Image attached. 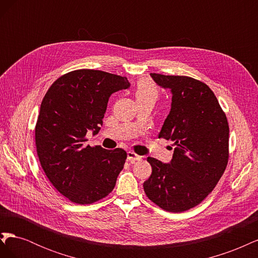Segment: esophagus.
I'll list each match as a JSON object with an SVG mask.
<instances>
[{"label": "esophagus", "instance_id": "1", "mask_svg": "<svg viewBox=\"0 0 258 258\" xmlns=\"http://www.w3.org/2000/svg\"><path fill=\"white\" fill-rule=\"evenodd\" d=\"M127 159H128V161H130L131 163H134V162H136V161H138V160H141L142 157H141V156L137 155V154L134 153V152H128V153H127Z\"/></svg>", "mask_w": 258, "mask_h": 258}]
</instances>
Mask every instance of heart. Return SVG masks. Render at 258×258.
<instances>
[{
    "label": "heart",
    "instance_id": "b5f03b06",
    "mask_svg": "<svg viewBox=\"0 0 258 258\" xmlns=\"http://www.w3.org/2000/svg\"><path fill=\"white\" fill-rule=\"evenodd\" d=\"M159 91L157 86H156L150 80H140L136 87V98L137 99H144V98H152L156 100L158 98Z\"/></svg>",
    "mask_w": 258,
    "mask_h": 258
}]
</instances>
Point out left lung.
Here are the masks:
<instances>
[{
  "label": "left lung",
  "instance_id": "8db88e82",
  "mask_svg": "<svg viewBox=\"0 0 258 258\" xmlns=\"http://www.w3.org/2000/svg\"><path fill=\"white\" fill-rule=\"evenodd\" d=\"M172 92L171 111L158 138L171 140L170 163L147 157L152 174L144 191L162 210L184 212L198 206L214 189L227 167L229 126L214 92L189 76L151 73Z\"/></svg>",
  "mask_w": 258,
  "mask_h": 258
}]
</instances>
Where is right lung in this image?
<instances>
[{
    "label": "right lung",
    "instance_id": "1",
    "mask_svg": "<svg viewBox=\"0 0 258 258\" xmlns=\"http://www.w3.org/2000/svg\"><path fill=\"white\" fill-rule=\"evenodd\" d=\"M129 86L127 77L75 70L54 81L42 101L35 126L38 159L54 188L74 204H93L114 189L127 153L86 145V135L98 134L108 98Z\"/></svg>",
    "mask_w": 258,
    "mask_h": 258
}]
</instances>
